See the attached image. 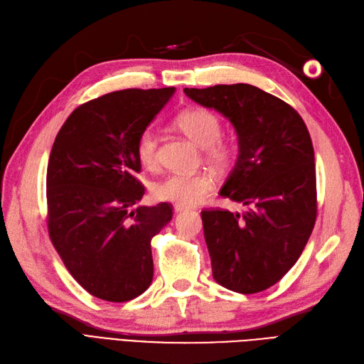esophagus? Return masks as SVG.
Instances as JSON below:
<instances>
[{"label": "esophagus", "instance_id": "obj_1", "mask_svg": "<svg viewBox=\"0 0 364 364\" xmlns=\"http://www.w3.org/2000/svg\"><path fill=\"white\" fill-rule=\"evenodd\" d=\"M187 210H192V207H187V205H181V204H175V205H173V212H175V213H181V212H187Z\"/></svg>", "mask_w": 364, "mask_h": 364}]
</instances>
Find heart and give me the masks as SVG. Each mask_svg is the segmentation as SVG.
Segmentation results:
<instances>
[{
    "mask_svg": "<svg viewBox=\"0 0 364 364\" xmlns=\"http://www.w3.org/2000/svg\"><path fill=\"white\" fill-rule=\"evenodd\" d=\"M177 127L191 140L205 149L207 160L215 166H225L231 159V149L220 142L222 122L218 116L204 109L183 112L177 118ZM157 133L146 128L136 144V156L148 169L157 165ZM213 178L207 172H171L152 186V193L160 201L181 205H195L212 191Z\"/></svg>",
    "mask_w": 364,
    "mask_h": 364,
    "instance_id": "obj_1",
    "label": "heart"
}]
</instances>
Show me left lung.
<instances>
[{
    "label": "left lung",
    "mask_w": 364,
    "mask_h": 364,
    "mask_svg": "<svg viewBox=\"0 0 364 364\" xmlns=\"http://www.w3.org/2000/svg\"><path fill=\"white\" fill-rule=\"evenodd\" d=\"M196 104L234 127L239 154L219 192L248 210L201 212L218 284L237 293L266 290L306 248L316 220L314 151L295 109L251 85L186 87Z\"/></svg>",
    "instance_id": "1"
}]
</instances>
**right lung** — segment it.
I'll list each match as a JSON object with an SVG mask.
<instances>
[{"mask_svg":"<svg viewBox=\"0 0 364 364\" xmlns=\"http://www.w3.org/2000/svg\"><path fill=\"white\" fill-rule=\"evenodd\" d=\"M175 87L125 89L75 109L58 132L46 172L48 231L77 283L110 302L137 298L154 274L151 240L172 219V205L136 204L137 139Z\"/></svg>","mask_w":364,"mask_h":364,"instance_id":"add662e5","label":"right lung"}]
</instances>
